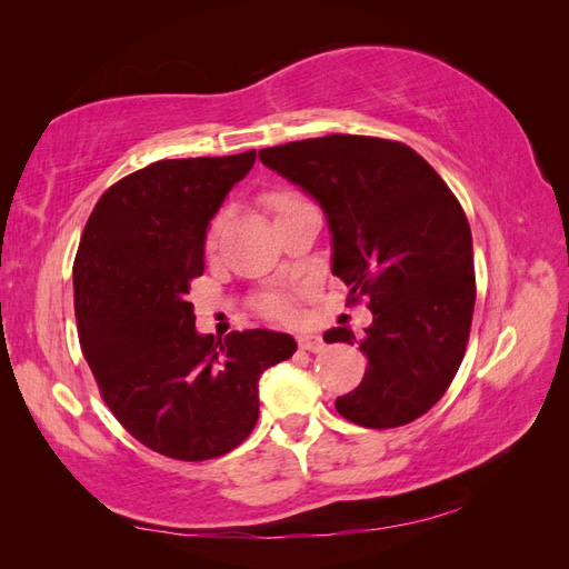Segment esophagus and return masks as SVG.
Instances as JSON below:
<instances>
[{
  "label": "esophagus",
  "instance_id": "34e87169",
  "mask_svg": "<svg viewBox=\"0 0 569 569\" xmlns=\"http://www.w3.org/2000/svg\"><path fill=\"white\" fill-rule=\"evenodd\" d=\"M299 347L303 351H311V353H318L325 349V341L320 335H313V332H303L299 335Z\"/></svg>",
  "mask_w": 569,
  "mask_h": 569
}]
</instances>
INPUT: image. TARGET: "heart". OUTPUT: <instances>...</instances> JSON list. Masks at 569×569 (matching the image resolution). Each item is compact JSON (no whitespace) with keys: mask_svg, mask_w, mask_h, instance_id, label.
<instances>
[{"mask_svg":"<svg viewBox=\"0 0 569 569\" xmlns=\"http://www.w3.org/2000/svg\"><path fill=\"white\" fill-rule=\"evenodd\" d=\"M268 209L274 213V218L282 216L284 211L295 209L297 203H301L295 194H287V192H274L266 197ZM206 249H213V234L209 237V242H206ZM258 311L268 318H287L291 313V303L284 295H266L261 301H258Z\"/></svg>","mask_w":569,"mask_h":569,"instance_id":"b5f03b06","label":"heart"}]
</instances>
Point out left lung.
Returning a JSON list of instances; mask_svg holds the SVG:
<instances>
[{"mask_svg": "<svg viewBox=\"0 0 569 569\" xmlns=\"http://www.w3.org/2000/svg\"><path fill=\"white\" fill-rule=\"evenodd\" d=\"M258 159L320 203L332 274L372 311L363 382L339 396V416L372 429L425 416L453 382L475 311L470 222L449 184L418 151L366 134L313 137ZM325 341L356 335L332 327Z\"/></svg>", "mask_w": 569, "mask_h": 569, "instance_id": "left-lung-1", "label": "left lung"}]
</instances>
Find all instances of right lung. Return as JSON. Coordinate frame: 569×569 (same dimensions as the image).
I'll use <instances>...</instances> for the list:
<instances>
[{"instance_id": "obj_1", "label": "right lung", "mask_w": 569, "mask_h": 569, "mask_svg": "<svg viewBox=\"0 0 569 569\" xmlns=\"http://www.w3.org/2000/svg\"><path fill=\"white\" fill-rule=\"evenodd\" d=\"M256 161H157L111 184L73 263L78 337L116 420L147 449L209 460L258 420V377L297 351L284 332L199 335L189 284L203 274L211 218Z\"/></svg>"}]
</instances>
